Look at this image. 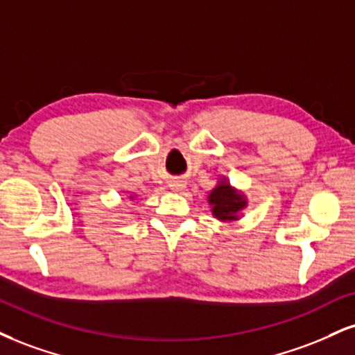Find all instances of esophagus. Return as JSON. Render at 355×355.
Segmentation results:
<instances>
[{"label": "esophagus", "instance_id": "34e87169", "mask_svg": "<svg viewBox=\"0 0 355 355\" xmlns=\"http://www.w3.org/2000/svg\"><path fill=\"white\" fill-rule=\"evenodd\" d=\"M168 187H170V190H172V191H183V190H185V182L175 178V180L168 183Z\"/></svg>", "mask_w": 355, "mask_h": 355}]
</instances>
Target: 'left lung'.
Returning <instances> with one entry per match:
<instances>
[{"mask_svg":"<svg viewBox=\"0 0 355 355\" xmlns=\"http://www.w3.org/2000/svg\"><path fill=\"white\" fill-rule=\"evenodd\" d=\"M207 200L211 207V215L223 223L240 220L243 210L248 207V196L241 190L234 189L226 177L218 178Z\"/></svg>","mask_w":355,"mask_h":355,"instance_id":"obj_1","label":"left lung"}]
</instances>
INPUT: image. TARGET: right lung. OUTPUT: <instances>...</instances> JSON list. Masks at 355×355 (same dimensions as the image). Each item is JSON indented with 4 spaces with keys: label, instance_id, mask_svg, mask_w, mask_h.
<instances>
[{
    "label": "right lung",
    "instance_id": "add662e5",
    "mask_svg": "<svg viewBox=\"0 0 355 355\" xmlns=\"http://www.w3.org/2000/svg\"><path fill=\"white\" fill-rule=\"evenodd\" d=\"M134 198H135V195H130V196H129V200H134Z\"/></svg>",
    "mask_w": 355,
    "mask_h": 355
}]
</instances>
